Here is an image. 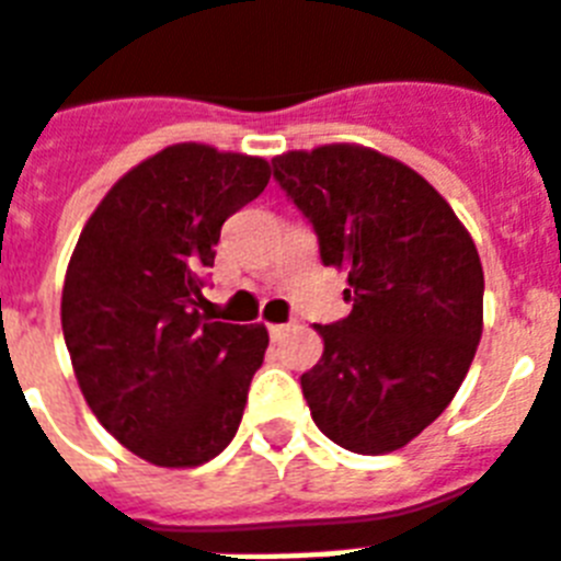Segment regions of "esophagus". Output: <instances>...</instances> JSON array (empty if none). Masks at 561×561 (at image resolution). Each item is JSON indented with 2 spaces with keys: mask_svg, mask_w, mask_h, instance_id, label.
I'll use <instances>...</instances> for the list:
<instances>
[{
  "mask_svg": "<svg viewBox=\"0 0 561 561\" xmlns=\"http://www.w3.org/2000/svg\"><path fill=\"white\" fill-rule=\"evenodd\" d=\"M267 332H271L273 341H279V337L288 332V323H271V327H267Z\"/></svg>",
  "mask_w": 561,
  "mask_h": 561,
  "instance_id": "esophagus-1",
  "label": "esophagus"
}]
</instances>
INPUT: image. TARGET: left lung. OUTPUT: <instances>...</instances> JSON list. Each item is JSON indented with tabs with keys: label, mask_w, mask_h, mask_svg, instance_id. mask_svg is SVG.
<instances>
[{
	"label": "left lung",
	"mask_w": 561,
	"mask_h": 561,
	"mask_svg": "<svg viewBox=\"0 0 561 561\" xmlns=\"http://www.w3.org/2000/svg\"><path fill=\"white\" fill-rule=\"evenodd\" d=\"M273 179L347 273L350 314L299 376L318 430L344 450H400L450 405L482 335L480 252L438 191L376 149L285 152Z\"/></svg>",
	"instance_id": "left-lung-1"
}]
</instances>
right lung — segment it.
I'll use <instances>...</instances> for the list:
<instances>
[{
  "label": "right lung",
  "mask_w": 561,
  "mask_h": 561,
  "mask_svg": "<svg viewBox=\"0 0 561 561\" xmlns=\"http://www.w3.org/2000/svg\"><path fill=\"white\" fill-rule=\"evenodd\" d=\"M271 182L264 158L176 144L96 205L61 294L64 341L91 412L158 468H194L238 433L267 329L203 314L214 243Z\"/></svg>",
  "instance_id": "obj_1"
}]
</instances>
